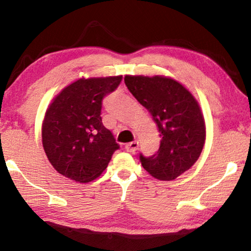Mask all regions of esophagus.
I'll list each match as a JSON object with an SVG mask.
<instances>
[{
	"instance_id": "1",
	"label": "esophagus",
	"mask_w": 251,
	"mask_h": 251,
	"mask_svg": "<svg viewBox=\"0 0 251 251\" xmlns=\"http://www.w3.org/2000/svg\"><path fill=\"white\" fill-rule=\"evenodd\" d=\"M139 147V142L138 141H132L129 143H126L125 145V149L127 152H135L138 150Z\"/></svg>"
}]
</instances>
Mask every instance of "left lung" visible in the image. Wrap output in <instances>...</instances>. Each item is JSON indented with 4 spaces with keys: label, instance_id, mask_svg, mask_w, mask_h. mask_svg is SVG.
Wrapping results in <instances>:
<instances>
[{
    "label": "left lung",
    "instance_id": "1",
    "mask_svg": "<svg viewBox=\"0 0 251 251\" xmlns=\"http://www.w3.org/2000/svg\"><path fill=\"white\" fill-rule=\"evenodd\" d=\"M128 91L152 116L160 136L158 152L140 156L143 169L158 180L188 171L205 143V120L198 100L181 82L165 75H125Z\"/></svg>",
    "mask_w": 251,
    "mask_h": 251
}]
</instances>
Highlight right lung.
Instances as JSON below:
<instances>
[{
	"label": "right lung",
	"mask_w": 251,
	"mask_h": 251,
	"mask_svg": "<svg viewBox=\"0 0 251 251\" xmlns=\"http://www.w3.org/2000/svg\"><path fill=\"white\" fill-rule=\"evenodd\" d=\"M122 79L123 75L82 76L50 102L41 126L42 146L59 175L86 183L106 169L119 146L102 124V100Z\"/></svg>",
	"instance_id": "1"
}]
</instances>
